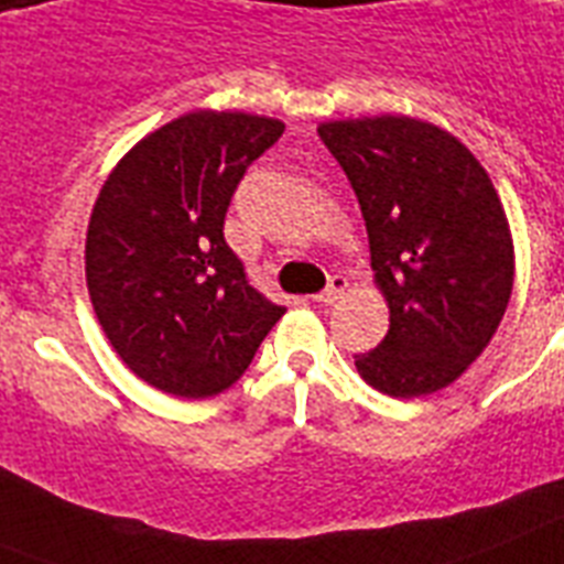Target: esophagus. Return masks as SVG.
Instances as JSON below:
<instances>
[{
	"label": "esophagus",
	"mask_w": 564,
	"mask_h": 564,
	"mask_svg": "<svg viewBox=\"0 0 564 564\" xmlns=\"http://www.w3.org/2000/svg\"><path fill=\"white\" fill-rule=\"evenodd\" d=\"M345 292H347L345 274H333V278H329V283H327V290L318 295V301H322V304H336L338 297L345 295Z\"/></svg>",
	"instance_id": "obj_1"
}]
</instances>
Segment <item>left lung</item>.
I'll return each mask as SVG.
<instances>
[{"label": "left lung", "instance_id": "obj_1", "mask_svg": "<svg viewBox=\"0 0 564 564\" xmlns=\"http://www.w3.org/2000/svg\"><path fill=\"white\" fill-rule=\"evenodd\" d=\"M359 199L391 327L356 356L388 397L452 386L496 336L512 292V240L487 171L452 132L405 116L318 127Z\"/></svg>", "mask_w": 564, "mask_h": 564}]
</instances>
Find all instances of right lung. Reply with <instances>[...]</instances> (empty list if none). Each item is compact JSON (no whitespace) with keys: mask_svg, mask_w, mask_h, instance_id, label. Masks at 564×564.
<instances>
[{"mask_svg":"<svg viewBox=\"0 0 564 564\" xmlns=\"http://www.w3.org/2000/svg\"><path fill=\"white\" fill-rule=\"evenodd\" d=\"M281 135L274 118L187 112L100 187L86 286L109 345L148 386L185 400L223 393L286 313L251 286L223 235L240 178Z\"/></svg>","mask_w":564,"mask_h":564,"instance_id":"1","label":"right lung"}]
</instances>
